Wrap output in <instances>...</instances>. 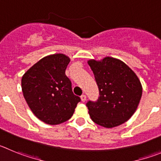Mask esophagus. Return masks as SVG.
Here are the masks:
<instances>
[{"label": "esophagus", "mask_w": 161, "mask_h": 161, "mask_svg": "<svg viewBox=\"0 0 161 161\" xmlns=\"http://www.w3.org/2000/svg\"><path fill=\"white\" fill-rule=\"evenodd\" d=\"M81 100L82 101V102H85V101L86 100V96L85 95H82V96H81Z\"/></svg>", "instance_id": "34e87169"}]
</instances>
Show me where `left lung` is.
<instances>
[{"label":"left lung","instance_id":"1","mask_svg":"<svg viewBox=\"0 0 161 161\" xmlns=\"http://www.w3.org/2000/svg\"><path fill=\"white\" fill-rule=\"evenodd\" d=\"M99 90L96 102L86 103L93 122L111 128L129 119L136 111L142 96L141 82L134 71L123 61L106 57L87 62Z\"/></svg>","mask_w":161,"mask_h":161}]
</instances>
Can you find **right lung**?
Returning a JSON list of instances; mask_svg holds the SVG:
<instances>
[{"instance_id": "obj_1", "label": "right lung", "mask_w": 161, "mask_h": 161, "mask_svg": "<svg viewBox=\"0 0 161 161\" xmlns=\"http://www.w3.org/2000/svg\"><path fill=\"white\" fill-rule=\"evenodd\" d=\"M70 58L63 53L44 57L21 78L24 98L37 119L50 125L71 118L81 99L74 95L65 71Z\"/></svg>"}]
</instances>
